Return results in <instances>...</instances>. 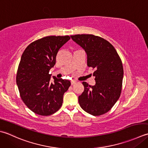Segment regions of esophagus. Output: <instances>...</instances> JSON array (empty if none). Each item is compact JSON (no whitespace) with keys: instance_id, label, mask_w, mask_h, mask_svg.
I'll return each instance as SVG.
<instances>
[{"instance_id":"esophagus-1","label":"esophagus","mask_w":148,"mask_h":148,"mask_svg":"<svg viewBox=\"0 0 148 148\" xmlns=\"http://www.w3.org/2000/svg\"><path fill=\"white\" fill-rule=\"evenodd\" d=\"M76 83H77V81H76V80H72L71 81V85H73V84H76Z\"/></svg>"}]
</instances>
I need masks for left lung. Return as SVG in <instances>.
<instances>
[{
  "label": "left lung",
  "mask_w": 148,
  "mask_h": 148,
  "mask_svg": "<svg viewBox=\"0 0 148 148\" xmlns=\"http://www.w3.org/2000/svg\"><path fill=\"white\" fill-rule=\"evenodd\" d=\"M85 50L87 66L95 70V86L83 82L84 91L78 96L82 109L93 116L108 112L121 95L123 78L122 61L114 47L108 41L92 34L71 36Z\"/></svg>",
  "instance_id": "1"
}]
</instances>
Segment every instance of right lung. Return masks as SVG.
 <instances>
[{
  "instance_id": "1",
  "label": "right lung",
  "mask_w": 148,
  "mask_h": 148,
  "mask_svg": "<svg viewBox=\"0 0 148 148\" xmlns=\"http://www.w3.org/2000/svg\"><path fill=\"white\" fill-rule=\"evenodd\" d=\"M70 37L47 36L29 45L21 57L16 84L23 103L33 112L50 116L62 106L63 95L71 82L53 77L49 71L56 64L59 49Z\"/></svg>"
}]
</instances>
